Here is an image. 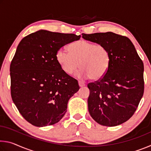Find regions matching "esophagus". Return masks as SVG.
Listing matches in <instances>:
<instances>
[{"label":"esophagus","instance_id":"34e87169","mask_svg":"<svg viewBox=\"0 0 151 151\" xmlns=\"http://www.w3.org/2000/svg\"><path fill=\"white\" fill-rule=\"evenodd\" d=\"M78 85L80 87H83V86H85L86 85L85 83H84V82H82V81H79L78 82Z\"/></svg>","mask_w":151,"mask_h":151}]
</instances>
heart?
Wrapping results in <instances>:
<instances>
[{"label":"heart","mask_w":151,"mask_h":151,"mask_svg":"<svg viewBox=\"0 0 151 151\" xmlns=\"http://www.w3.org/2000/svg\"><path fill=\"white\" fill-rule=\"evenodd\" d=\"M69 49L60 48L56 54L58 63L68 75L75 72L78 65L81 68L78 75L92 80H99L108 71L111 57L105 46L81 40L71 44Z\"/></svg>","instance_id":"obj_1"}]
</instances>
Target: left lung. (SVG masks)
Here are the masks:
<instances>
[{"label":"left lung","mask_w":151,"mask_h":151,"mask_svg":"<svg viewBox=\"0 0 151 151\" xmlns=\"http://www.w3.org/2000/svg\"><path fill=\"white\" fill-rule=\"evenodd\" d=\"M84 39L105 46L111 62L100 80L88 84V109L103 126L114 127L133 115L144 93V65L129 38L112 32L82 34Z\"/></svg>","instance_id":"8db88e82"}]
</instances>
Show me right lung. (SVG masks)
Returning a JSON list of instances; mask_svg holds the SVG:
<instances>
[{
    "label": "right lung",
    "mask_w": 151,
    "mask_h": 151,
    "mask_svg": "<svg viewBox=\"0 0 151 151\" xmlns=\"http://www.w3.org/2000/svg\"><path fill=\"white\" fill-rule=\"evenodd\" d=\"M80 35L40 30L21 40L10 66L13 103L24 119L35 127L57 123L77 92L78 81L58 63L56 54Z\"/></svg>",
    "instance_id": "right-lung-1"
}]
</instances>
